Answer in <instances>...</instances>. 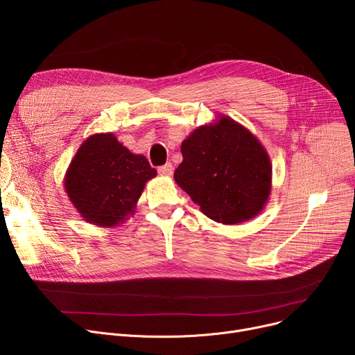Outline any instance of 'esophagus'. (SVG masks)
Returning <instances> with one entry per match:
<instances>
[{
  "instance_id": "obj_1",
  "label": "esophagus",
  "mask_w": 355,
  "mask_h": 355,
  "mask_svg": "<svg viewBox=\"0 0 355 355\" xmlns=\"http://www.w3.org/2000/svg\"><path fill=\"white\" fill-rule=\"evenodd\" d=\"M158 173H159L161 175H166V177L173 175V173H174L173 164H171V162H166L165 165H161V166H158Z\"/></svg>"
}]
</instances>
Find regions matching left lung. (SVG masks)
Segmentation results:
<instances>
[{
    "label": "left lung",
    "instance_id": "8db88e82",
    "mask_svg": "<svg viewBox=\"0 0 355 355\" xmlns=\"http://www.w3.org/2000/svg\"><path fill=\"white\" fill-rule=\"evenodd\" d=\"M174 180L209 218L237 225L262 211L272 189L266 149L229 116L202 125L181 144Z\"/></svg>",
    "mask_w": 355,
    "mask_h": 355
}]
</instances>
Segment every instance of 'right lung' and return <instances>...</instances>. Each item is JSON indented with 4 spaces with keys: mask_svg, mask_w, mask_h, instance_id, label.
Wrapping results in <instances>:
<instances>
[{
    "mask_svg": "<svg viewBox=\"0 0 355 355\" xmlns=\"http://www.w3.org/2000/svg\"><path fill=\"white\" fill-rule=\"evenodd\" d=\"M157 175L144 155L123 146L114 134L89 137L64 177V189L80 216L95 226H118L135 213L148 180Z\"/></svg>",
    "mask_w": 355,
    "mask_h": 355,
    "instance_id": "add662e5",
    "label": "right lung"
}]
</instances>
